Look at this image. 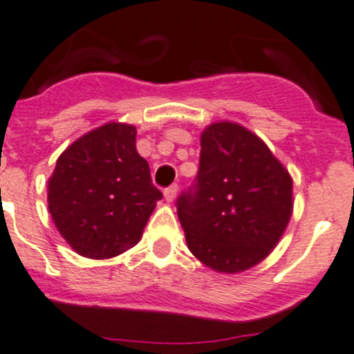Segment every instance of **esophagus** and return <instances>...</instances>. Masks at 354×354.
Masks as SVG:
<instances>
[{
  "label": "esophagus",
  "mask_w": 354,
  "mask_h": 354,
  "mask_svg": "<svg viewBox=\"0 0 354 354\" xmlns=\"http://www.w3.org/2000/svg\"><path fill=\"white\" fill-rule=\"evenodd\" d=\"M176 194H178V185H171L169 188L164 190V198H166L167 202H173L174 198H176Z\"/></svg>",
  "instance_id": "34e87169"
}]
</instances>
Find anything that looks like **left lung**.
I'll return each mask as SVG.
<instances>
[{
  "label": "left lung",
  "mask_w": 354,
  "mask_h": 354,
  "mask_svg": "<svg viewBox=\"0 0 354 354\" xmlns=\"http://www.w3.org/2000/svg\"><path fill=\"white\" fill-rule=\"evenodd\" d=\"M190 252L218 273H240L268 256L294 209L292 178L268 145L230 121L201 133L195 185L178 198Z\"/></svg>",
  "instance_id": "left-lung-1"
}]
</instances>
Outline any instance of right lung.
Masks as SVG:
<instances>
[{
  "label": "right lung",
  "mask_w": 354,
  "mask_h": 354,
  "mask_svg": "<svg viewBox=\"0 0 354 354\" xmlns=\"http://www.w3.org/2000/svg\"><path fill=\"white\" fill-rule=\"evenodd\" d=\"M162 194L136 152V128L107 122L68 145L48 180V209L65 242L90 259L135 247Z\"/></svg>",
  "instance_id": "right-lung-1"
}]
</instances>
